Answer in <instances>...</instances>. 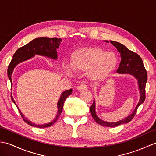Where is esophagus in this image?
<instances>
[{"label":"esophagus","instance_id":"1","mask_svg":"<svg viewBox=\"0 0 156 156\" xmlns=\"http://www.w3.org/2000/svg\"><path fill=\"white\" fill-rule=\"evenodd\" d=\"M87 88H88V86L84 84H82L77 87V90L79 92L82 91V90H86Z\"/></svg>","mask_w":156,"mask_h":156}]
</instances>
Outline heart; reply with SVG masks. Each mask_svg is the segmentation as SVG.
I'll list each match as a JSON object with an SVG mask.
<instances>
[{
	"label": "heart",
	"instance_id": "obj_1",
	"mask_svg": "<svg viewBox=\"0 0 156 156\" xmlns=\"http://www.w3.org/2000/svg\"><path fill=\"white\" fill-rule=\"evenodd\" d=\"M117 65V56L113 52H106L96 48H84L75 53L72 62L74 71L88 72L92 80H99L106 76ZM68 73L70 70L66 67Z\"/></svg>",
	"mask_w": 156,
	"mask_h": 156
}]
</instances>
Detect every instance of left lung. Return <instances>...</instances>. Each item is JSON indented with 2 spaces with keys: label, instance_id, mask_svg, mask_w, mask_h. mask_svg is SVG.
Masks as SVG:
<instances>
[{
  "label": "left lung",
  "instance_id": "obj_1",
  "mask_svg": "<svg viewBox=\"0 0 156 156\" xmlns=\"http://www.w3.org/2000/svg\"><path fill=\"white\" fill-rule=\"evenodd\" d=\"M106 42H109L106 41ZM111 44L117 48L118 51L120 53L121 62L117 70L118 74H129L133 75L137 80L139 86L140 98L139 102L132 113L129 116L116 122H108L103 121L98 117L96 114V103L94 100L92 105L90 106V112L92 116L94 119L96 123L106 127H115L122 124H126L132 120L136 115L138 107L142 104L146 99V84L147 80V72L145 68L142 59L138 54L129 50L128 48L122 44L121 43L110 41Z\"/></svg>",
  "mask_w": 156,
  "mask_h": 156
}]
</instances>
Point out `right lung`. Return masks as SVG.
Returning a JSON list of instances; mask_svg holds the SVG:
<instances>
[{
	"instance_id": "right-lung-1",
	"label": "right lung",
	"mask_w": 156,
	"mask_h": 156,
	"mask_svg": "<svg viewBox=\"0 0 156 156\" xmlns=\"http://www.w3.org/2000/svg\"><path fill=\"white\" fill-rule=\"evenodd\" d=\"M61 38H37L34 40H32L31 42H30L28 44L24 45L23 46L20 47L19 49H18L15 53L12 56V59L10 61V63L8 67V70H7V74H8V77L10 80V83H11V88L12 86V74L14 70V68L18 64H19L22 62H24L25 60H27L28 59L31 58L32 57L35 56V54H37V55H41L43 56H46L52 59L56 60L58 58L57 56V51L56 49L59 48V46L60 44V42H62ZM12 90V89H11ZM72 92V89H70L66 90V91L63 92L62 93L60 96V99L58 102L57 103V108H58V112L57 114L56 115L55 118H54L52 122H50L48 124H44L42 125H37L35 124L34 123H32L30 120L24 117V115L22 113L21 111L18 107L16 104L15 103V101H14L13 97L12 96L11 93V100L14 104L16 105L17 107L18 110H19L20 115L23 118V120L31 126H33V127L36 128H48L49 126H52L55 123L57 119H58L59 116L60 115L63 109V106L64 101L66 100L68 96H70Z\"/></svg>"
}]
</instances>
